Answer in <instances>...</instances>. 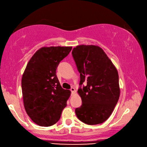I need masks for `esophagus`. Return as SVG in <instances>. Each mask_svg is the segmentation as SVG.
<instances>
[{
    "label": "esophagus",
    "mask_w": 147,
    "mask_h": 147,
    "mask_svg": "<svg viewBox=\"0 0 147 147\" xmlns=\"http://www.w3.org/2000/svg\"><path fill=\"white\" fill-rule=\"evenodd\" d=\"M70 91H71V92H72V94H74V93H75V92H76V91H75V88H73V87H72V88H70Z\"/></svg>",
    "instance_id": "34e87169"
}]
</instances>
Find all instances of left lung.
Here are the masks:
<instances>
[{"mask_svg": "<svg viewBox=\"0 0 147 147\" xmlns=\"http://www.w3.org/2000/svg\"><path fill=\"white\" fill-rule=\"evenodd\" d=\"M72 54L80 74L78 93L82 100L75 113L87 124H101L110 117L119 99L118 71L98 46L78 45L73 49ZM84 82L87 86L82 88Z\"/></svg>", "mask_w": 147, "mask_h": 147, "instance_id": "left-lung-1", "label": "left lung"}]
</instances>
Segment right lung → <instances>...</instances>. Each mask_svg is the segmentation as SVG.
Returning a JSON list of instances; mask_svg holds the SVG:
<instances>
[{
    "mask_svg": "<svg viewBox=\"0 0 147 147\" xmlns=\"http://www.w3.org/2000/svg\"><path fill=\"white\" fill-rule=\"evenodd\" d=\"M72 48L42 47L26 66L21 80L24 106L28 116L39 126L56 123L67 105L70 91L61 87L56 71Z\"/></svg>",
    "mask_w": 147,
    "mask_h": 147,
    "instance_id": "obj_1",
    "label": "right lung"
}]
</instances>
